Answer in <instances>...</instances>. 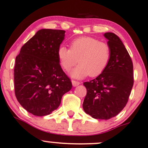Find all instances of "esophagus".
<instances>
[{"label":"esophagus","mask_w":148,"mask_h":148,"mask_svg":"<svg viewBox=\"0 0 148 148\" xmlns=\"http://www.w3.org/2000/svg\"><path fill=\"white\" fill-rule=\"evenodd\" d=\"M72 85L74 86V87H76V86L80 85L79 81H77V80H72Z\"/></svg>","instance_id":"obj_1"}]
</instances>
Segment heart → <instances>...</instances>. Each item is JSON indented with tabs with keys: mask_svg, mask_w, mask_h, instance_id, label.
Returning a JSON list of instances; mask_svg holds the SVG:
<instances>
[{
	"mask_svg": "<svg viewBox=\"0 0 148 148\" xmlns=\"http://www.w3.org/2000/svg\"><path fill=\"white\" fill-rule=\"evenodd\" d=\"M61 68L70 71L74 65H80L72 72L73 77L81 78L89 75L96 77L104 72L111 60V48L103 42L91 37H81L72 40L70 49L61 46L57 52Z\"/></svg>",
	"mask_w": 148,
	"mask_h": 148,
	"instance_id": "heart-1",
	"label": "heart"
}]
</instances>
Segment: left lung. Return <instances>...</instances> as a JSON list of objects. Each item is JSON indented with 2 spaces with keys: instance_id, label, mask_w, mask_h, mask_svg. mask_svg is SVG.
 Wrapping results in <instances>:
<instances>
[{
  "instance_id": "1",
  "label": "left lung",
  "mask_w": 148,
  "mask_h": 148,
  "mask_svg": "<svg viewBox=\"0 0 148 148\" xmlns=\"http://www.w3.org/2000/svg\"><path fill=\"white\" fill-rule=\"evenodd\" d=\"M111 48V60L104 72L85 82L87 95L83 107L93 118L109 119L122 111L134 83L133 64L120 39L113 33H104Z\"/></svg>"
}]
</instances>
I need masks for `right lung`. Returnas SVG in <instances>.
Segmentation results:
<instances>
[{
    "label": "right lung",
    "mask_w": 148,
    "mask_h": 148,
    "mask_svg": "<svg viewBox=\"0 0 148 148\" xmlns=\"http://www.w3.org/2000/svg\"><path fill=\"white\" fill-rule=\"evenodd\" d=\"M63 30L41 29L22 46L14 67L15 95L24 109L36 116L49 115L72 89L57 52Z\"/></svg>",
    "instance_id": "add662e5"
}]
</instances>
